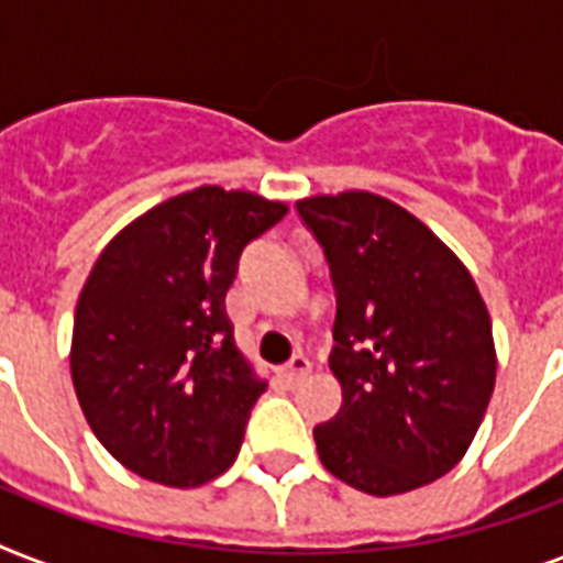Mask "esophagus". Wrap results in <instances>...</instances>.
<instances>
[{
	"instance_id": "34e87169",
	"label": "esophagus",
	"mask_w": 563,
	"mask_h": 563,
	"mask_svg": "<svg viewBox=\"0 0 563 563\" xmlns=\"http://www.w3.org/2000/svg\"><path fill=\"white\" fill-rule=\"evenodd\" d=\"M307 371H309V360L303 356V353H298V356H291V360L283 365L280 376L286 379V383H295V379H300Z\"/></svg>"
}]
</instances>
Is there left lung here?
<instances>
[{
	"mask_svg": "<svg viewBox=\"0 0 563 563\" xmlns=\"http://www.w3.org/2000/svg\"><path fill=\"white\" fill-rule=\"evenodd\" d=\"M298 216L335 289L330 371L342 409L312 429L321 464L374 497L441 479L467 453L497 379L471 272L383 195H316Z\"/></svg>",
	"mask_w": 563,
	"mask_h": 563,
	"instance_id": "1",
	"label": "left lung"
}]
</instances>
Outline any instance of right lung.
Masks as SVG:
<instances>
[{"label":"right lung","instance_id":"right-lung-1","mask_svg":"<svg viewBox=\"0 0 563 563\" xmlns=\"http://www.w3.org/2000/svg\"><path fill=\"white\" fill-rule=\"evenodd\" d=\"M289 212L242 189L175 195L110 239L75 307L73 385L104 450L143 479L198 488L236 462L265 383L224 295L247 242Z\"/></svg>","mask_w":563,"mask_h":563}]
</instances>
